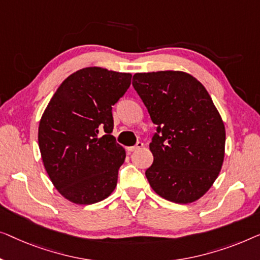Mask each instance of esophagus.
<instances>
[{
  "label": "esophagus",
  "instance_id": "esophagus-1",
  "mask_svg": "<svg viewBox=\"0 0 260 260\" xmlns=\"http://www.w3.org/2000/svg\"><path fill=\"white\" fill-rule=\"evenodd\" d=\"M142 146H144V144H142L141 141H138L137 144H135L134 146H131V147H127V151H128V152H134V151H137V149L141 148Z\"/></svg>",
  "mask_w": 260,
  "mask_h": 260
}]
</instances>
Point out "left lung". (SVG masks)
<instances>
[{"mask_svg": "<svg viewBox=\"0 0 260 260\" xmlns=\"http://www.w3.org/2000/svg\"><path fill=\"white\" fill-rule=\"evenodd\" d=\"M132 85L156 125L154 160L145 172L149 185L170 202H196L224 161L225 127L210 94L184 72L137 73Z\"/></svg>", "mask_w": 260, "mask_h": 260, "instance_id": "8db88e82", "label": "left lung"}]
</instances>
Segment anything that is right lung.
Returning <instances> with one entry per match:
<instances>
[{
    "label": "right lung",
    "instance_id": "1",
    "mask_svg": "<svg viewBox=\"0 0 260 260\" xmlns=\"http://www.w3.org/2000/svg\"><path fill=\"white\" fill-rule=\"evenodd\" d=\"M131 79L128 73L83 68L50 99L40 121L39 147L50 180L69 202L94 204L114 191L126 151L111 134L112 106Z\"/></svg>",
    "mask_w": 260,
    "mask_h": 260
}]
</instances>
